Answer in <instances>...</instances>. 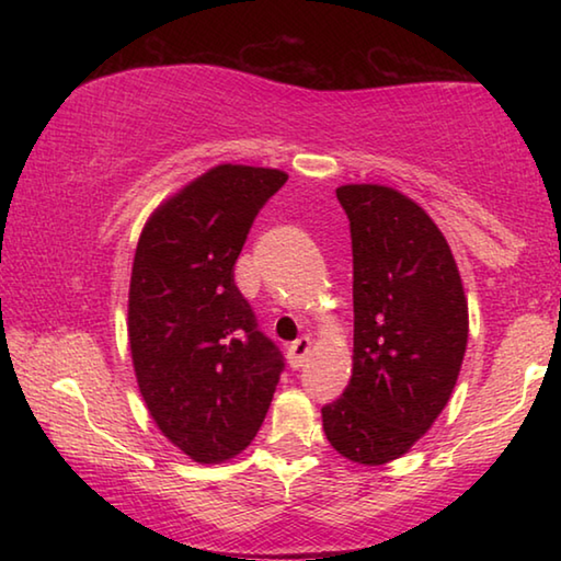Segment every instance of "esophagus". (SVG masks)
I'll return each mask as SVG.
<instances>
[{"label": "esophagus", "instance_id": "esophagus-1", "mask_svg": "<svg viewBox=\"0 0 561 561\" xmlns=\"http://www.w3.org/2000/svg\"><path fill=\"white\" fill-rule=\"evenodd\" d=\"M309 348H311V339L309 336H301V339L294 341V344L287 348V358H289L291 368H299L304 360H307Z\"/></svg>", "mask_w": 561, "mask_h": 561}]
</instances>
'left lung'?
<instances>
[{"instance_id": "1", "label": "left lung", "mask_w": 561, "mask_h": 561, "mask_svg": "<svg viewBox=\"0 0 561 561\" xmlns=\"http://www.w3.org/2000/svg\"><path fill=\"white\" fill-rule=\"evenodd\" d=\"M354 254V368L321 408L329 443L360 465L401 458L448 403L468 346V301L443 232L383 185H344Z\"/></svg>"}]
</instances>
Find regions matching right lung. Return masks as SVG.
<instances>
[{
    "instance_id": "obj_1",
    "label": "right lung",
    "mask_w": 561,
    "mask_h": 561,
    "mask_svg": "<svg viewBox=\"0 0 561 561\" xmlns=\"http://www.w3.org/2000/svg\"><path fill=\"white\" fill-rule=\"evenodd\" d=\"M287 183L272 168L217 165L150 217L128 294L140 396L170 443L222 462L254 440L284 371L234 284L254 217Z\"/></svg>"
}]
</instances>
